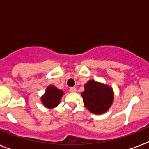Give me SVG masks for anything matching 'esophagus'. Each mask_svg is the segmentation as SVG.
<instances>
[{"mask_svg":"<svg viewBox=\"0 0 149 149\" xmlns=\"http://www.w3.org/2000/svg\"><path fill=\"white\" fill-rule=\"evenodd\" d=\"M69 91L71 92V93H75V92L77 91V89H76V88H71L69 89Z\"/></svg>","mask_w":149,"mask_h":149,"instance_id":"esophagus-1","label":"esophagus"}]
</instances>
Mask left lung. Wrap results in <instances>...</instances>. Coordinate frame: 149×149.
<instances>
[{
  "mask_svg": "<svg viewBox=\"0 0 149 149\" xmlns=\"http://www.w3.org/2000/svg\"><path fill=\"white\" fill-rule=\"evenodd\" d=\"M81 96L85 107L92 113L98 115L107 112L114 100L113 88L94 80H90L84 84Z\"/></svg>",
  "mask_w": 149,
  "mask_h": 149,
  "instance_id": "8db88e82",
  "label": "left lung"
}]
</instances>
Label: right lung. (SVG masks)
I'll return each instance as SVG.
<instances>
[{
  "mask_svg": "<svg viewBox=\"0 0 149 149\" xmlns=\"http://www.w3.org/2000/svg\"><path fill=\"white\" fill-rule=\"evenodd\" d=\"M64 91L53 85L48 86L45 94L41 97V102L46 108L52 109L56 107L60 103Z\"/></svg>",
  "mask_w": 149,
  "mask_h": 149,
  "instance_id": "1",
  "label": "right lung"
}]
</instances>
